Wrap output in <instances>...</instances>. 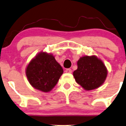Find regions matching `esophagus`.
I'll use <instances>...</instances> for the list:
<instances>
[{
	"label": "esophagus",
	"mask_w": 126,
	"mask_h": 126,
	"mask_svg": "<svg viewBox=\"0 0 126 126\" xmlns=\"http://www.w3.org/2000/svg\"><path fill=\"white\" fill-rule=\"evenodd\" d=\"M65 72H66V73H72V70L71 69H66L65 70Z\"/></svg>",
	"instance_id": "esophagus-1"
}]
</instances>
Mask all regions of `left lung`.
Here are the masks:
<instances>
[{"instance_id": "1", "label": "left lung", "mask_w": 126, "mask_h": 126, "mask_svg": "<svg viewBox=\"0 0 126 126\" xmlns=\"http://www.w3.org/2000/svg\"><path fill=\"white\" fill-rule=\"evenodd\" d=\"M77 63V69L73 72V76L76 82L85 90L98 88L104 83L108 71L102 61L97 56H83Z\"/></svg>"}]
</instances>
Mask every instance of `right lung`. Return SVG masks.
Listing matches in <instances>:
<instances>
[{"label":"right lung","mask_w":126,"mask_h":126,"mask_svg":"<svg viewBox=\"0 0 126 126\" xmlns=\"http://www.w3.org/2000/svg\"><path fill=\"white\" fill-rule=\"evenodd\" d=\"M63 73L55 57L46 52L36 54L27 66L25 74L30 84L35 89L48 93L57 85Z\"/></svg>","instance_id":"add662e5"}]
</instances>
